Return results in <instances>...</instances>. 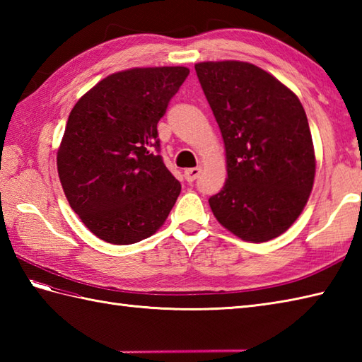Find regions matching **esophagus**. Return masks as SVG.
Listing matches in <instances>:
<instances>
[{
  "mask_svg": "<svg viewBox=\"0 0 362 362\" xmlns=\"http://www.w3.org/2000/svg\"><path fill=\"white\" fill-rule=\"evenodd\" d=\"M201 171H202L201 166L185 169V179H187L188 182H194V180L197 179V177H199V174H201Z\"/></svg>",
  "mask_w": 362,
  "mask_h": 362,
  "instance_id": "obj_1",
  "label": "esophagus"
}]
</instances>
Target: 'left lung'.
<instances>
[{
  "instance_id": "1",
  "label": "left lung",
  "mask_w": 362,
  "mask_h": 362,
  "mask_svg": "<svg viewBox=\"0 0 362 362\" xmlns=\"http://www.w3.org/2000/svg\"><path fill=\"white\" fill-rule=\"evenodd\" d=\"M194 68L226 148L227 180L209 199L211 211L243 241H271L303 211L316 177L303 105L253 64L221 60Z\"/></svg>"
}]
</instances>
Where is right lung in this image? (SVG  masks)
I'll use <instances>...</instances> for the list:
<instances>
[{
    "label": "right lung",
    "mask_w": 362,
    "mask_h": 362,
    "mask_svg": "<svg viewBox=\"0 0 362 362\" xmlns=\"http://www.w3.org/2000/svg\"><path fill=\"white\" fill-rule=\"evenodd\" d=\"M187 66L129 68L99 81L74 104L57 149L73 211L91 233L126 245L165 224L180 183L157 156V122L187 79Z\"/></svg>",
    "instance_id": "add662e5"
}]
</instances>
